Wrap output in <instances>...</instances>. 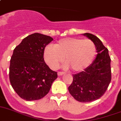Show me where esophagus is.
<instances>
[{"label": "esophagus", "mask_w": 121, "mask_h": 121, "mask_svg": "<svg viewBox=\"0 0 121 121\" xmlns=\"http://www.w3.org/2000/svg\"><path fill=\"white\" fill-rule=\"evenodd\" d=\"M57 75H58V76H62V75H65V73H64V72H59L58 73H57Z\"/></svg>", "instance_id": "1"}]
</instances>
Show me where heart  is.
Here are the masks:
<instances>
[{"label": "heart", "mask_w": 121, "mask_h": 121, "mask_svg": "<svg viewBox=\"0 0 121 121\" xmlns=\"http://www.w3.org/2000/svg\"><path fill=\"white\" fill-rule=\"evenodd\" d=\"M95 54V45L91 40L65 38L59 40L54 46H46L43 57L51 69H57L64 58L66 64L64 67H70L73 72H78L90 65Z\"/></svg>", "instance_id": "1"}]
</instances>
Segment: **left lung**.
<instances>
[{"label":"left lung","instance_id":"left-lung-1","mask_svg":"<svg viewBox=\"0 0 121 121\" xmlns=\"http://www.w3.org/2000/svg\"><path fill=\"white\" fill-rule=\"evenodd\" d=\"M82 35L94 42L97 54L84 71L73 75V82L69 87V91L78 102H90L100 98L110 84L111 59L108 49L98 37L89 33Z\"/></svg>","mask_w":121,"mask_h":121}]
</instances>
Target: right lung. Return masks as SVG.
I'll return each instance as SVG.
<instances>
[{
	"label": "right lung",
	"mask_w": 121,
	"mask_h": 121,
	"mask_svg": "<svg viewBox=\"0 0 121 121\" xmlns=\"http://www.w3.org/2000/svg\"><path fill=\"white\" fill-rule=\"evenodd\" d=\"M53 39L34 33L22 40L13 50L9 77L11 85L21 98L27 101L44 97L57 78L43 58L45 47Z\"/></svg>",
	"instance_id": "add662e5"
}]
</instances>
